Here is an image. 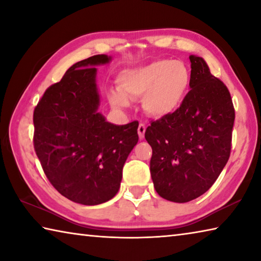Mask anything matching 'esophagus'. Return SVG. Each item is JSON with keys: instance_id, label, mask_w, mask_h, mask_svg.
I'll list each match as a JSON object with an SVG mask.
<instances>
[{"instance_id": "obj_1", "label": "esophagus", "mask_w": 261, "mask_h": 261, "mask_svg": "<svg viewBox=\"0 0 261 261\" xmlns=\"http://www.w3.org/2000/svg\"><path fill=\"white\" fill-rule=\"evenodd\" d=\"M145 131H146V126H145V124H143V123H140L139 126H138V136H139L140 139L144 138Z\"/></svg>"}]
</instances>
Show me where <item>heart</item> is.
<instances>
[{"instance_id": "heart-1", "label": "heart", "mask_w": 261, "mask_h": 261, "mask_svg": "<svg viewBox=\"0 0 261 261\" xmlns=\"http://www.w3.org/2000/svg\"><path fill=\"white\" fill-rule=\"evenodd\" d=\"M119 90L109 93L115 108L130 107L131 100L143 99V108L153 117H166L180 108L191 85L190 68L179 60H158L123 70L117 78Z\"/></svg>"}]
</instances>
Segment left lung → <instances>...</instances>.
I'll return each mask as SVG.
<instances>
[{"label":"left lung","instance_id":"8db88e82","mask_svg":"<svg viewBox=\"0 0 261 261\" xmlns=\"http://www.w3.org/2000/svg\"><path fill=\"white\" fill-rule=\"evenodd\" d=\"M191 91L169 116L151 123L145 138L155 191L163 199L188 202L214 184L231 149L235 110L226 85L202 57L190 55Z\"/></svg>","mask_w":261,"mask_h":261}]
</instances>
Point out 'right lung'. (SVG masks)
I'll list each match as a JSON object with an SVG mask.
<instances>
[{"instance_id": "obj_1", "label": "right lung", "mask_w": 261, "mask_h": 261, "mask_svg": "<svg viewBox=\"0 0 261 261\" xmlns=\"http://www.w3.org/2000/svg\"><path fill=\"white\" fill-rule=\"evenodd\" d=\"M101 54L71 65L47 88L34 109V148L47 178L62 196L82 205L116 196L127 156L138 143V122L116 125L98 112L96 67Z\"/></svg>"}]
</instances>
